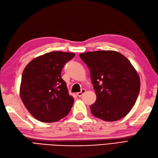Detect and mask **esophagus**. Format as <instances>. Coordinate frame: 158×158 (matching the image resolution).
<instances>
[{
  "instance_id": "1",
  "label": "esophagus",
  "mask_w": 158,
  "mask_h": 158,
  "mask_svg": "<svg viewBox=\"0 0 158 158\" xmlns=\"http://www.w3.org/2000/svg\"><path fill=\"white\" fill-rule=\"evenodd\" d=\"M85 92H86V90H85V89H82L81 91H80V92H77V96H78V97H82V94H83Z\"/></svg>"
}]
</instances>
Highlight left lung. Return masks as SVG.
Listing matches in <instances>:
<instances>
[{
  "label": "left lung",
  "instance_id": "1",
  "mask_svg": "<svg viewBox=\"0 0 158 158\" xmlns=\"http://www.w3.org/2000/svg\"><path fill=\"white\" fill-rule=\"evenodd\" d=\"M90 72L97 94L92 114L112 122L125 117L136 102L140 79L131 63L121 53L105 50L80 53Z\"/></svg>",
  "mask_w": 158,
  "mask_h": 158
}]
</instances>
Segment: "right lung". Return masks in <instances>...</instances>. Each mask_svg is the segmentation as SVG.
Wrapping results in <instances>:
<instances>
[{"mask_svg":"<svg viewBox=\"0 0 158 158\" xmlns=\"http://www.w3.org/2000/svg\"><path fill=\"white\" fill-rule=\"evenodd\" d=\"M74 56L69 52L46 53L25 68L19 94L26 109L38 121L56 122L70 113L74 99L69 94L61 72Z\"/></svg>","mask_w":158,"mask_h":158,"instance_id":"1","label":"right lung"}]
</instances>
